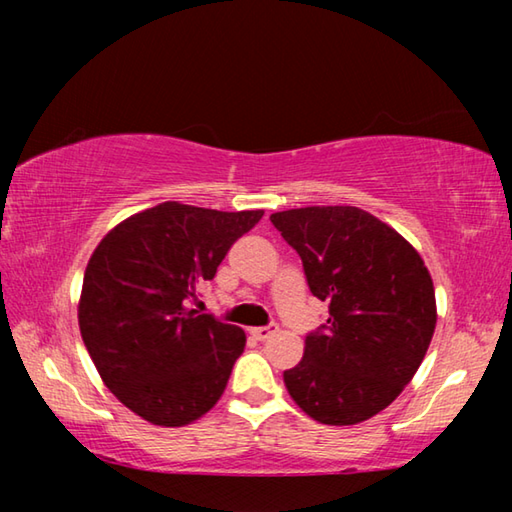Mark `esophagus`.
<instances>
[{"instance_id":"obj_1","label":"esophagus","mask_w":512,"mask_h":512,"mask_svg":"<svg viewBox=\"0 0 512 512\" xmlns=\"http://www.w3.org/2000/svg\"><path fill=\"white\" fill-rule=\"evenodd\" d=\"M277 329H280V327H277V325H268V327H253V329H250V336H253L255 341H268V339H271V336L277 332Z\"/></svg>"}]
</instances>
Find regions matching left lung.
<instances>
[{"label":"left lung","instance_id":"1","mask_svg":"<svg viewBox=\"0 0 512 512\" xmlns=\"http://www.w3.org/2000/svg\"><path fill=\"white\" fill-rule=\"evenodd\" d=\"M305 266L309 291L329 305L327 325L284 370L302 411L323 424H357L384 411L418 372L436 329L431 275L391 225L352 205L271 214Z\"/></svg>","mask_w":512,"mask_h":512}]
</instances>
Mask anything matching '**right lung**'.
<instances>
[{"label":"right lung","instance_id":"obj_1","mask_svg":"<svg viewBox=\"0 0 512 512\" xmlns=\"http://www.w3.org/2000/svg\"><path fill=\"white\" fill-rule=\"evenodd\" d=\"M262 216L167 201L128 216L94 248L81 336L103 384L140 418L185 427L219 402L246 334L187 302Z\"/></svg>","mask_w":512,"mask_h":512}]
</instances>
